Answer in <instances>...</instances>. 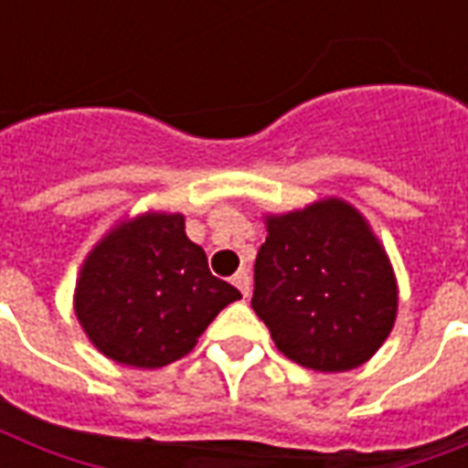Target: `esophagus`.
I'll return each mask as SVG.
<instances>
[{
	"instance_id": "1",
	"label": "esophagus",
	"mask_w": 468,
	"mask_h": 468,
	"mask_svg": "<svg viewBox=\"0 0 468 468\" xmlns=\"http://www.w3.org/2000/svg\"><path fill=\"white\" fill-rule=\"evenodd\" d=\"M233 285L240 291L243 298H248V295H250V275H248V271H238V273L233 275Z\"/></svg>"
}]
</instances>
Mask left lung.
<instances>
[{
  "instance_id": "8db88e82",
  "label": "left lung",
  "mask_w": 468,
  "mask_h": 468,
  "mask_svg": "<svg viewBox=\"0 0 468 468\" xmlns=\"http://www.w3.org/2000/svg\"><path fill=\"white\" fill-rule=\"evenodd\" d=\"M253 311L303 368H358L391 334L399 281L366 215L344 197L263 215Z\"/></svg>"
}]
</instances>
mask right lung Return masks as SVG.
<instances>
[{
  "mask_svg": "<svg viewBox=\"0 0 468 468\" xmlns=\"http://www.w3.org/2000/svg\"><path fill=\"white\" fill-rule=\"evenodd\" d=\"M240 291L215 278L205 250L185 233L183 213L122 218L80 265L75 315L97 351L134 368H163Z\"/></svg>",
  "mask_w": 468,
  "mask_h": 468,
  "instance_id": "obj_1",
  "label": "right lung"
}]
</instances>
